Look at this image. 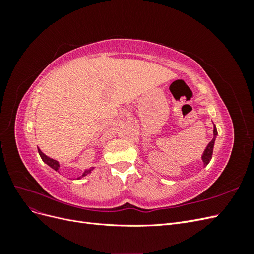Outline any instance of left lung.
<instances>
[{"instance_id": "1", "label": "left lung", "mask_w": 254, "mask_h": 254, "mask_svg": "<svg viewBox=\"0 0 254 254\" xmlns=\"http://www.w3.org/2000/svg\"><path fill=\"white\" fill-rule=\"evenodd\" d=\"M214 125V124H213ZM216 136H217V129H216V126L214 125V130H213V139L212 141L207 144V146L205 147L202 156H201V160L203 162V166L205 167L207 164L210 163V161L212 159V155H213V148H214V143H215V140H216Z\"/></svg>"}]
</instances>
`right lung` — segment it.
<instances>
[{
  "mask_svg": "<svg viewBox=\"0 0 254 254\" xmlns=\"http://www.w3.org/2000/svg\"><path fill=\"white\" fill-rule=\"evenodd\" d=\"M38 152H39V155H40V157H41L42 161H43V162H44L45 164H48L50 167H52V168H53L54 171H56V172H58V173H59V170H60V164H59V162H58L57 160H54V159L50 158L49 156L45 155V153H43V152L40 150V148H39V147H38ZM93 170H94V167L87 168V170H84V171H83L82 175H80L77 179H81V178H83V177L88 176L89 174H91V173H92V171H93Z\"/></svg>",
  "mask_w": 254,
  "mask_h": 254,
  "instance_id": "right-lung-1",
  "label": "right lung"
}]
</instances>
